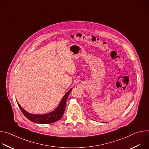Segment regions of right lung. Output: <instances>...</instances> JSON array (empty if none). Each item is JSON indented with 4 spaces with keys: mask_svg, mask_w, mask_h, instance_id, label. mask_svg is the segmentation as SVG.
Masks as SVG:
<instances>
[{
    "mask_svg": "<svg viewBox=\"0 0 149 149\" xmlns=\"http://www.w3.org/2000/svg\"><path fill=\"white\" fill-rule=\"evenodd\" d=\"M72 90V88H71L62 97L58 106L54 111L47 114H33L29 113L21 107L18 102H17V103L20 110L22 111L25 116L31 121L38 124H50L57 121L62 117L65 109L67 100Z\"/></svg>",
    "mask_w": 149,
    "mask_h": 149,
    "instance_id": "right-lung-1",
    "label": "right lung"
}]
</instances>
